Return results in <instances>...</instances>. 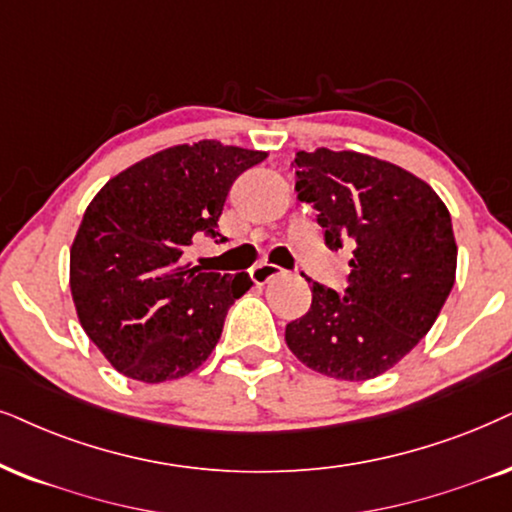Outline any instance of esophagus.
Wrapping results in <instances>:
<instances>
[{
    "instance_id": "34e87169",
    "label": "esophagus",
    "mask_w": 512,
    "mask_h": 512,
    "mask_svg": "<svg viewBox=\"0 0 512 512\" xmlns=\"http://www.w3.org/2000/svg\"><path fill=\"white\" fill-rule=\"evenodd\" d=\"M283 274L281 267H276V264H269V262H262L257 264V267L250 269V278L252 283H257V286H267L269 281H274Z\"/></svg>"
}]
</instances>
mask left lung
I'll return each instance as SVG.
<instances>
[{
    "instance_id": "left-lung-1",
    "label": "left lung",
    "mask_w": 512,
    "mask_h": 512,
    "mask_svg": "<svg viewBox=\"0 0 512 512\" xmlns=\"http://www.w3.org/2000/svg\"><path fill=\"white\" fill-rule=\"evenodd\" d=\"M293 163L297 200L319 212L323 241L354 250L345 295L314 281L286 342L328 378H378L428 335L454 288L451 215L428 181L368 153L316 148Z\"/></svg>"
}]
</instances>
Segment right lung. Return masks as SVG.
Returning a JSON list of instances; mask_svg holds the SVG:
<instances>
[{
	"label": "right lung",
	"instance_id": "right-lung-1",
	"mask_svg": "<svg viewBox=\"0 0 512 512\" xmlns=\"http://www.w3.org/2000/svg\"><path fill=\"white\" fill-rule=\"evenodd\" d=\"M264 151L215 139L148 155L103 184L70 245V293L84 333L115 371L139 383L177 380L203 366L224 316L252 286L184 260L217 219L238 174Z\"/></svg>",
	"mask_w": 512,
	"mask_h": 512
}]
</instances>
